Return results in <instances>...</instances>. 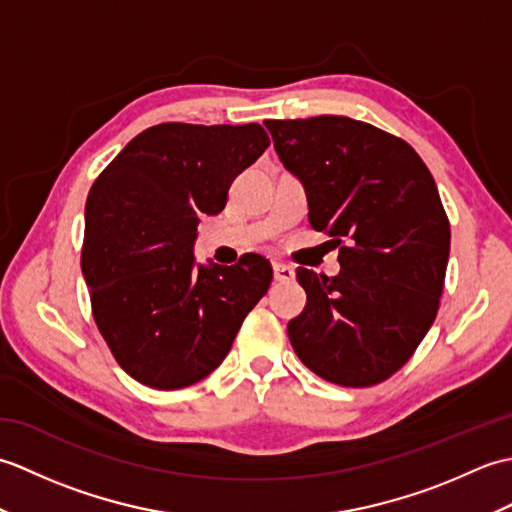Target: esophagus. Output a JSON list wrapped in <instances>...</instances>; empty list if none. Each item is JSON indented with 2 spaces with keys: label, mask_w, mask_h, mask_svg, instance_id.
<instances>
[{
  "label": "esophagus",
  "mask_w": 512,
  "mask_h": 512,
  "mask_svg": "<svg viewBox=\"0 0 512 512\" xmlns=\"http://www.w3.org/2000/svg\"><path fill=\"white\" fill-rule=\"evenodd\" d=\"M273 270H275V279L279 281V284H290V281H295V268L292 266L275 262Z\"/></svg>",
  "instance_id": "1"
}]
</instances>
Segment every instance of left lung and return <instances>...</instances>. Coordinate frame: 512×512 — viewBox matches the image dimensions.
Returning <instances> with one entry per match:
<instances>
[{
	"mask_svg": "<svg viewBox=\"0 0 512 512\" xmlns=\"http://www.w3.org/2000/svg\"><path fill=\"white\" fill-rule=\"evenodd\" d=\"M308 195L341 273L297 268L306 308L288 323L301 363L341 387L396 374L436 321L451 226L431 171L402 138L347 116L264 121Z\"/></svg>",
	"mask_w": 512,
	"mask_h": 512,
	"instance_id": "obj_1",
	"label": "left lung"
}]
</instances>
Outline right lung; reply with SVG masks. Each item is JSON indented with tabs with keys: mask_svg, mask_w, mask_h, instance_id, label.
<instances>
[{
	"mask_svg": "<svg viewBox=\"0 0 512 512\" xmlns=\"http://www.w3.org/2000/svg\"><path fill=\"white\" fill-rule=\"evenodd\" d=\"M262 125L162 123L105 167L85 202L81 270L94 321L138 383L182 389L220 365L270 281L268 259L195 264L200 215L264 154Z\"/></svg>",
	"mask_w": 512,
	"mask_h": 512,
	"instance_id": "add662e5",
	"label": "right lung"
}]
</instances>
